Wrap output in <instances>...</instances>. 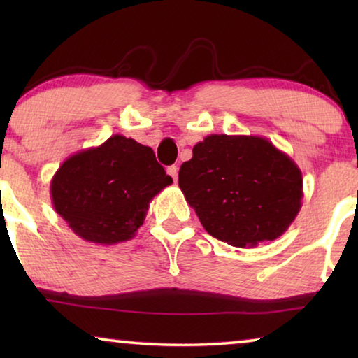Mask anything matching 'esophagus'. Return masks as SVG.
<instances>
[{"label": "esophagus", "instance_id": "34e87169", "mask_svg": "<svg viewBox=\"0 0 358 358\" xmlns=\"http://www.w3.org/2000/svg\"><path fill=\"white\" fill-rule=\"evenodd\" d=\"M178 173H179V168L176 164L169 166V168H168V174L174 179V182H178Z\"/></svg>", "mask_w": 358, "mask_h": 358}]
</instances>
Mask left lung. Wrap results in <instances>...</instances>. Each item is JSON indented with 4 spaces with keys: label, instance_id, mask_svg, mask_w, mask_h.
Masks as SVG:
<instances>
[{
    "label": "left lung",
    "instance_id": "left-lung-1",
    "mask_svg": "<svg viewBox=\"0 0 358 358\" xmlns=\"http://www.w3.org/2000/svg\"><path fill=\"white\" fill-rule=\"evenodd\" d=\"M179 187L213 238L254 248L287 231L301 208V171L264 136L208 135L179 169Z\"/></svg>",
    "mask_w": 358,
    "mask_h": 358
}]
</instances>
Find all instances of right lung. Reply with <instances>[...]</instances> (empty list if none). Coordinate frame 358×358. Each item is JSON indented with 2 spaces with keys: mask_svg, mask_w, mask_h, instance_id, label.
I'll return each instance as SVG.
<instances>
[{
  "mask_svg": "<svg viewBox=\"0 0 358 358\" xmlns=\"http://www.w3.org/2000/svg\"><path fill=\"white\" fill-rule=\"evenodd\" d=\"M173 184L150 146L112 135L71 155L50 182L55 212L90 243L129 241L143 224L150 202Z\"/></svg>",
  "mask_w": 358,
  "mask_h": 358,
  "instance_id": "obj_1",
  "label": "right lung"
}]
</instances>
